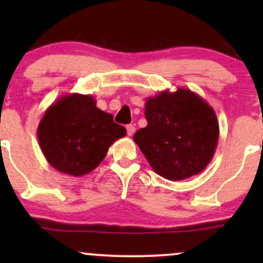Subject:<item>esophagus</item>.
Listing matches in <instances>:
<instances>
[{
    "mask_svg": "<svg viewBox=\"0 0 263 263\" xmlns=\"http://www.w3.org/2000/svg\"><path fill=\"white\" fill-rule=\"evenodd\" d=\"M126 131H127V135L128 136H132V135L135 134V131H136L135 126L134 125H127V126H126Z\"/></svg>",
    "mask_w": 263,
    "mask_h": 263,
    "instance_id": "esophagus-1",
    "label": "esophagus"
}]
</instances>
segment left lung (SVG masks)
<instances>
[{
  "instance_id": "1",
  "label": "left lung",
  "mask_w": 263,
  "mask_h": 263,
  "mask_svg": "<svg viewBox=\"0 0 263 263\" xmlns=\"http://www.w3.org/2000/svg\"><path fill=\"white\" fill-rule=\"evenodd\" d=\"M147 126L138 129V144L157 174L183 180L203 172L213 159L219 140L214 108L198 93L179 87L146 100Z\"/></svg>"
}]
</instances>
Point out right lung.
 <instances>
[{
  "instance_id": "1",
  "label": "right lung",
  "mask_w": 263,
  "mask_h": 263,
  "mask_svg": "<svg viewBox=\"0 0 263 263\" xmlns=\"http://www.w3.org/2000/svg\"><path fill=\"white\" fill-rule=\"evenodd\" d=\"M37 136L48 163L60 173L81 177L95 170L126 129L96 107L91 95L69 93L47 108Z\"/></svg>"
}]
</instances>
